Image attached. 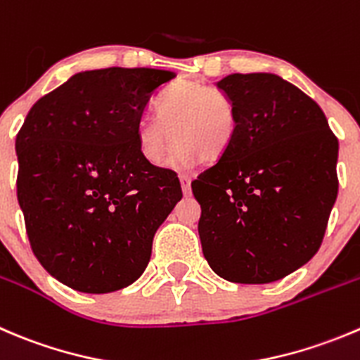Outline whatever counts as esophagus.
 Wrapping results in <instances>:
<instances>
[{"label": "esophagus", "mask_w": 360, "mask_h": 360, "mask_svg": "<svg viewBox=\"0 0 360 360\" xmlns=\"http://www.w3.org/2000/svg\"><path fill=\"white\" fill-rule=\"evenodd\" d=\"M179 181H181V188H183L184 197H188V195L191 193V186H190L191 179H190V176H188V174H179Z\"/></svg>", "instance_id": "obj_1"}]
</instances>
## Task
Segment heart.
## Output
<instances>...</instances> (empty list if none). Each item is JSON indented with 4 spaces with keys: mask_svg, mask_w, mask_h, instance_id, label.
<instances>
[{
    "mask_svg": "<svg viewBox=\"0 0 360 360\" xmlns=\"http://www.w3.org/2000/svg\"><path fill=\"white\" fill-rule=\"evenodd\" d=\"M156 114L158 117H144L137 127L139 153L151 165L165 163L172 139L176 162L193 163L198 158L211 163L223 156L236 137V105L229 96L204 84L174 86L158 102Z\"/></svg>",
    "mask_w": 360,
    "mask_h": 360,
    "instance_id": "heart-1",
    "label": "heart"
}]
</instances>
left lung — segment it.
Returning <instances> with one entry per match:
<instances>
[{"label": "left lung", "mask_w": 360, "mask_h": 360, "mask_svg": "<svg viewBox=\"0 0 360 360\" xmlns=\"http://www.w3.org/2000/svg\"><path fill=\"white\" fill-rule=\"evenodd\" d=\"M216 87L237 110L230 148L191 183L205 260L232 283L262 285L319 251L338 197V139L315 100L274 73Z\"/></svg>", "instance_id": "1"}]
</instances>
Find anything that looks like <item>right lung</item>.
I'll list each match as a JSON object with an SVG mask.
<instances>
[{"instance_id": "obj_1", "label": "right lung", "mask_w": 360, "mask_h": 360, "mask_svg": "<svg viewBox=\"0 0 360 360\" xmlns=\"http://www.w3.org/2000/svg\"><path fill=\"white\" fill-rule=\"evenodd\" d=\"M155 68L86 70L38 100L17 134V198L34 257L84 294L137 281L181 200L176 172L142 158L137 127L174 79Z\"/></svg>"}]
</instances>
